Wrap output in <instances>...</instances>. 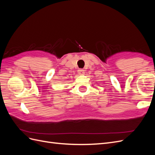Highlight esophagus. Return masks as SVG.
Returning <instances> with one entry per match:
<instances>
[{
    "mask_svg": "<svg viewBox=\"0 0 155 155\" xmlns=\"http://www.w3.org/2000/svg\"><path fill=\"white\" fill-rule=\"evenodd\" d=\"M78 72L79 75H82V74H84V70L83 69H79L78 70Z\"/></svg>",
    "mask_w": 155,
    "mask_h": 155,
    "instance_id": "34e87169",
    "label": "esophagus"
}]
</instances>
